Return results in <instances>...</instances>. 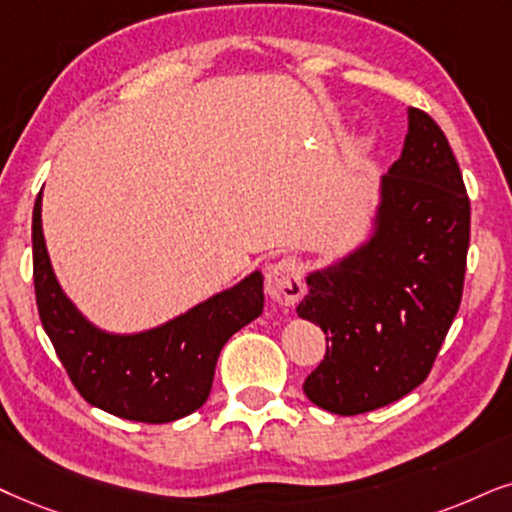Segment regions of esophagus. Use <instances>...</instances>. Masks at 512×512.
<instances>
[{"mask_svg":"<svg viewBox=\"0 0 512 512\" xmlns=\"http://www.w3.org/2000/svg\"><path fill=\"white\" fill-rule=\"evenodd\" d=\"M264 286H267L271 300L283 304V307H293L304 295L300 267L290 257H283V260L269 264L267 276H264Z\"/></svg>","mask_w":512,"mask_h":512,"instance_id":"1","label":"esophagus"}]
</instances>
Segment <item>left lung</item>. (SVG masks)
<instances>
[{"label": "left lung", "mask_w": 512, "mask_h": 512, "mask_svg": "<svg viewBox=\"0 0 512 512\" xmlns=\"http://www.w3.org/2000/svg\"><path fill=\"white\" fill-rule=\"evenodd\" d=\"M468 245L461 167L437 122L409 108L404 151L383 177L373 241L340 267L309 276L297 304L326 335L304 394L321 409L357 416L416 390L461 304Z\"/></svg>", "instance_id": "obj_1"}]
</instances>
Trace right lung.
I'll use <instances>...</instances> for the list:
<instances>
[{
    "instance_id": "right-lung-1",
    "label": "right lung",
    "mask_w": 512,
    "mask_h": 512,
    "mask_svg": "<svg viewBox=\"0 0 512 512\" xmlns=\"http://www.w3.org/2000/svg\"><path fill=\"white\" fill-rule=\"evenodd\" d=\"M40 196L32 210L37 312L70 383L92 406L139 423H172L205 404L224 342L262 314V274L210 297L155 331H96L58 288L42 236Z\"/></svg>"
}]
</instances>
